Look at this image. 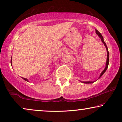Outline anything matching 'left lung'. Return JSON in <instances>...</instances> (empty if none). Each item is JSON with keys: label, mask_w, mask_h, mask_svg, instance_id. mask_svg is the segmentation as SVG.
<instances>
[{"label": "left lung", "mask_w": 122, "mask_h": 122, "mask_svg": "<svg viewBox=\"0 0 122 122\" xmlns=\"http://www.w3.org/2000/svg\"><path fill=\"white\" fill-rule=\"evenodd\" d=\"M96 34H97L98 36H99V37L101 39V41H102V42L103 43V44H104V46H106V49H107V62H106V68H105V69H104V70H103L102 72L101 73V75H100L99 78H100L102 76V75H103V74H104V73L105 72H106V70L107 69V68H108V64H109V51H108V48H107V45H106V43L104 42V39H103V37L102 36V34H101V33H100L99 32V31H98L97 29H96ZM81 82L84 83H86H86H93V82H94V81H81Z\"/></svg>", "instance_id": "left-lung-1"}]
</instances>
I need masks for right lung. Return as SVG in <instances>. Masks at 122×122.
Segmentation results:
<instances>
[{
	"instance_id": "obj_1",
	"label": "right lung",
	"mask_w": 122,
	"mask_h": 122,
	"mask_svg": "<svg viewBox=\"0 0 122 122\" xmlns=\"http://www.w3.org/2000/svg\"><path fill=\"white\" fill-rule=\"evenodd\" d=\"M10 63H11V61H10ZM24 80H25V81H28V80L26 79V78H22Z\"/></svg>"
}]
</instances>
